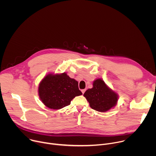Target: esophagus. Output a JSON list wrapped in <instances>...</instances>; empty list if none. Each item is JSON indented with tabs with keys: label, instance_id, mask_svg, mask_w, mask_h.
<instances>
[{
	"label": "esophagus",
	"instance_id": "esophagus-1",
	"mask_svg": "<svg viewBox=\"0 0 156 156\" xmlns=\"http://www.w3.org/2000/svg\"><path fill=\"white\" fill-rule=\"evenodd\" d=\"M85 91H86V90H85V89H84V90H81V92H82V93H83V94H84Z\"/></svg>",
	"mask_w": 156,
	"mask_h": 156
}]
</instances>
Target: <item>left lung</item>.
<instances>
[{"mask_svg": "<svg viewBox=\"0 0 156 156\" xmlns=\"http://www.w3.org/2000/svg\"><path fill=\"white\" fill-rule=\"evenodd\" d=\"M83 96L93 109L101 112H107L115 106L119 98L118 94L100 78L93 82V87L86 90Z\"/></svg>", "mask_w": 156, "mask_h": 156, "instance_id": "1", "label": "left lung"}]
</instances>
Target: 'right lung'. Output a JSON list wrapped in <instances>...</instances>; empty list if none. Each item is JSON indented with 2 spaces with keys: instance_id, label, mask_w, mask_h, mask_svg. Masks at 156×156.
Returning a JSON list of instances; mask_svg holds the SVG:
<instances>
[{
  "instance_id": "1",
  "label": "right lung",
  "mask_w": 156,
  "mask_h": 156,
  "mask_svg": "<svg viewBox=\"0 0 156 156\" xmlns=\"http://www.w3.org/2000/svg\"><path fill=\"white\" fill-rule=\"evenodd\" d=\"M38 93L44 105L55 110L70 105L74 98L82 94L78 81L65 73L47 75L39 83Z\"/></svg>"
}]
</instances>
